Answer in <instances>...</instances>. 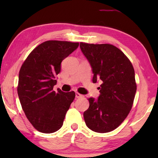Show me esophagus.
<instances>
[{"label":"esophagus","mask_w":158,"mask_h":158,"mask_svg":"<svg viewBox=\"0 0 158 158\" xmlns=\"http://www.w3.org/2000/svg\"><path fill=\"white\" fill-rule=\"evenodd\" d=\"M75 97H76L77 98H82V97H83V96L81 94H79V93L76 92L75 93Z\"/></svg>","instance_id":"esophagus-1"}]
</instances>
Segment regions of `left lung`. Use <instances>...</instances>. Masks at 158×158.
Masks as SVG:
<instances>
[{"label":"left lung","instance_id":"left-lung-1","mask_svg":"<svg viewBox=\"0 0 158 158\" xmlns=\"http://www.w3.org/2000/svg\"><path fill=\"white\" fill-rule=\"evenodd\" d=\"M80 47L91 66L93 82H102L98 98H88L84 120L92 131L109 132L124 122L132 107L137 90L135 70L127 56L114 45L81 42Z\"/></svg>","mask_w":158,"mask_h":158}]
</instances>
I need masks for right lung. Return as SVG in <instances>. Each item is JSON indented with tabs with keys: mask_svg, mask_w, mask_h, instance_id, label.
Segmentation results:
<instances>
[{
	"mask_svg": "<svg viewBox=\"0 0 158 158\" xmlns=\"http://www.w3.org/2000/svg\"><path fill=\"white\" fill-rule=\"evenodd\" d=\"M79 46L77 42L51 40L33 49L19 71L17 90L28 120L36 130L53 133L63 124L65 114L74 100V91L64 93L58 88L55 77L61 62Z\"/></svg>",
	"mask_w": 158,
	"mask_h": 158,
	"instance_id": "1",
	"label": "right lung"
}]
</instances>
